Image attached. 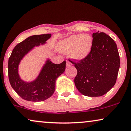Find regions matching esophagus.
Returning <instances> with one entry per match:
<instances>
[{"mask_svg": "<svg viewBox=\"0 0 131 131\" xmlns=\"http://www.w3.org/2000/svg\"><path fill=\"white\" fill-rule=\"evenodd\" d=\"M67 67H71V65H72V63L70 62H69V61H67Z\"/></svg>", "mask_w": 131, "mask_h": 131, "instance_id": "esophagus-1", "label": "esophagus"}]
</instances>
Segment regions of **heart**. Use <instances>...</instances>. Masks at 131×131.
Returning <instances> with one entry per match:
<instances>
[{"mask_svg": "<svg viewBox=\"0 0 131 131\" xmlns=\"http://www.w3.org/2000/svg\"><path fill=\"white\" fill-rule=\"evenodd\" d=\"M93 47V39L88 34L73 35L61 40L58 43L59 50L63 53L70 54L77 61L88 57Z\"/></svg>", "mask_w": 131, "mask_h": 131, "instance_id": "obj_1", "label": "heart"}]
</instances>
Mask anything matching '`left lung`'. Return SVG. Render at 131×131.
<instances>
[{
  "label": "left lung",
  "instance_id": "left-lung-1",
  "mask_svg": "<svg viewBox=\"0 0 131 131\" xmlns=\"http://www.w3.org/2000/svg\"><path fill=\"white\" fill-rule=\"evenodd\" d=\"M92 37L93 47L88 57L71 62L77 70L74 83L78 91L87 96L97 97L114 86L120 63L117 45L110 36L98 31Z\"/></svg>",
  "mask_w": 131,
  "mask_h": 131
}]
</instances>
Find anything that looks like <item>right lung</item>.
Returning a JSON list of instances; mask_svg holds the SVG:
<instances>
[{
  "mask_svg": "<svg viewBox=\"0 0 131 131\" xmlns=\"http://www.w3.org/2000/svg\"><path fill=\"white\" fill-rule=\"evenodd\" d=\"M51 36V34L29 36L15 47L9 58L8 68L10 84L16 93L24 100L39 102L51 97L54 92L57 78L65 71V60L60 64H54L48 59L34 81H24L19 75L18 66L23 58L35 47L46 43Z\"/></svg>",
  "mask_w": 131,
  "mask_h": 131,
  "instance_id": "right-lung-1",
  "label": "right lung"
}]
</instances>
